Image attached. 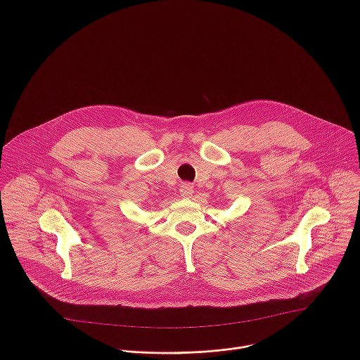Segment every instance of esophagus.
Segmentation results:
<instances>
[{
  "mask_svg": "<svg viewBox=\"0 0 360 360\" xmlns=\"http://www.w3.org/2000/svg\"><path fill=\"white\" fill-rule=\"evenodd\" d=\"M180 194L183 198H191L194 194V186L190 183H184L180 187Z\"/></svg>",
  "mask_w": 360,
  "mask_h": 360,
  "instance_id": "1",
  "label": "esophagus"
}]
</instances>
